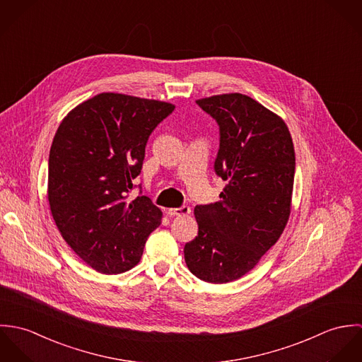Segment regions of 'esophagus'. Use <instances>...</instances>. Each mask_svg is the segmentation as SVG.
I'll use <instances>...</instances> for the list:
<instances>
[{
	"instance_id": "esophagus-1",
	"label": "esophagus",
	"mask_w": 362,
	"mask_h": 362,
	"mask_svg": "<svg viewBox=\"0 0 362 362\" xmlns=\"http://www.w3.org/2000/svg\"><path fill=\"white\" fill-rule=\"evenodd\" d=\"M189 211H191V209H189V206H187V205H182V206L180 207H171V209L167 210V213L170 216H187V214H189Z\"/></svg>"
}]
</instances>
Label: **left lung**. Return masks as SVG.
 Returning a JSON list of instances; mask_svg holds the SVG:
<instances>
[{"label": "left lung", "mask_w": 362, "mask_h": 362, "mask_svg": "<svg viewBox=\"0 0 362 362\" xmlns=\"http://www.w3.org/2000/svg\"><path fill=\"white\" fill-rule=\"evenodd\" d=\"M218 125L214 173L227 181L220 202L195 206L198 235L184 247L198 279L221 284L255 267L280 238L290 216L296 174L284 121L257 100L218 95L197 100Z\"/></svg>", "instance_id": "left-lung-1"}]
</instances>
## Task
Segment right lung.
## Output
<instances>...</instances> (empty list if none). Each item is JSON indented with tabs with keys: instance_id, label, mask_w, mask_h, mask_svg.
<instances>
[{
	"instance_id": "1",
	"label": "right lung",
	"mask_w": 362,
	"mask_h": 362,
	"mask_svg": "<svg viewBox=\"0 0 362 362\" xmlns=\"http://www.w3.org/2000/svg\"><path fill=\"white\" fill-rule=\"evenodd\" d=\"M174 105L100 93L76 105L59 124L49 156V202L72 251L95 270L118 274L134 267L161 223L151 198L129 194L145 148Z\"/></svg>"
}]
</instances>
